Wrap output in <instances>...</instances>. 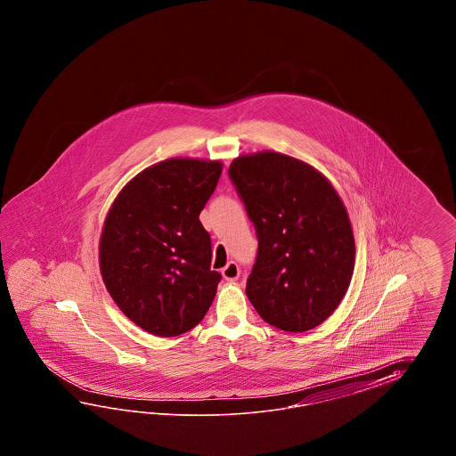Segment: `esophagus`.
Here are the masks:
<instances>
[{"mask_svg":"<svg viewBox=\"0 0 456 456\" xmlns=\"http://www.w3.org/2000/svg\"><path fill=\"white\" fill-rule=\"evenodd\" d=\"M222 273H224V281H238V277H240L241 271H240V267H238V264H236V262H228V264H226V267L222 271Z\"/></svg>","mask_w":456,"mask_h":456,"instance_id":"34e87169","label":"esophagus"}]
</instances>
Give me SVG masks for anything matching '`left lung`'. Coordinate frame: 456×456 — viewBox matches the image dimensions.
I'll list each match as a JSON object with an SVG mask.
<instances>
[{"label": "left lung", "instance_id": "obj_1", "mask_svg": "<svg viewBox=\"0 0 456 456\" xmlns=\"http://www.w3.org/2000/svg\"><path fill=\"white\" fill-rule=\"evenodd\" d=\"M259 249L246 295L262 320L289 332L320 326L347 293L355 241L330 179L277 151L238 156L228 169Z\"/></svg>", "mask_w": 456, "mask_h": 456}]
</instances>
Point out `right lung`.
<instances>
[{
	"label": "right lung",
	"instance_id": "obj_1",
	"mask_svg": "<svg viewBox=\"0 0 456 456\" xmlns=\"http://www.w3.org/2000/svg\"><path fill=\"white\" fill-rule=\"evenodd\" d=\"M222 161L169 158L130 179L107 212L99 269L109 295L138 328L175 338L210 308L222 275L199 220Z\"/></svg>",
	"mask_w": 456,
	"mask_h": 456
}]
</instances>
